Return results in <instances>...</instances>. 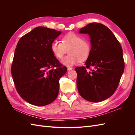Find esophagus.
Segmentation results:
<instances>
[{"label":"esophagus","instance_id":"34e87169","mask_svg":"<svg viewBox=\"0 0 135 135\" xmlns=\"http://www.w3.org/2000/svg\"><path fill=\"white\" fill-rule=\"evenodd\" d=\"M68 70H69V71H70V70H73V68H71V67H68Z\"/></svg>","mask_w":135,"mask_h":135}]
</instances>
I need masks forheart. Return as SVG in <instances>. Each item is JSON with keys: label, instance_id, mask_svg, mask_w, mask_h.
Listing matches in <instances>:
<instances>
[{"label": "heart", "instance_id": "b5f03b06", "mask_svg": "<svg viewBox=\"0 0 135 135\" xmlns=\"http://www.w3.org/2000/svg\"><path fill=\"white\" fill-rule=\"evenodd\" d=\"M51 49L52 54L57 59H62L69 52V55L61 61L65 66H73L87 60L91 51V44L83 40L81 36L74 33H69L64 36L62 42L57 40L52 42Z\"/></svg>", "mask_w": 135, "mask_h": 135}]
</instances>
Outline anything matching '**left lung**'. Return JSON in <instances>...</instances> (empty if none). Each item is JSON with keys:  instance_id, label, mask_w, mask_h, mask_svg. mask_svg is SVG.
Here are the masks:
<instances>
[{"instance_id": "8db88e82", "label": "left lung", "mask_w": 135, "mask_h": 135, "mask_svg": "<svg viewBox=\"0 0 135 135\" xmlns=\"http://www.w3.org/2000/svg\"><path fill=\"white\" fill-rule=\"evenodd\" d=\"M79 33L88 34L91 51L85 66L75 69L77 88L83 99L99 103L112 96L118 86L124 69L123 50L112 31L101 23H89ZM90 67L94 69L88 72Z\"/></svg>"}]
</instances>
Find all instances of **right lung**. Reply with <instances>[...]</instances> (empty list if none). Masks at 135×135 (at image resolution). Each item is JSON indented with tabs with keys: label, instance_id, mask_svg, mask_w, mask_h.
<instances>
[{
	"label": "right lung",
	"instance_id": "1",
	"mask_svg": "<svg viewBox=\"0 0 135 135\" xmlns=\"http://www.w3.org/2000/svg\"><path fill=\"white\" fill-rule=\"evenodd\" d=\"M61 34L38 26L22 36L16 46L12 75L20 96L32 105H48L58 96L59 80L67 68L52 54L51 46Z\"/></svg>",
	"mask_w": 135,
	"mask_h": 135
}]
</instances>
